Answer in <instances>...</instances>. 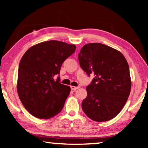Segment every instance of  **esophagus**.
<instances>
[{"mask_svg":"<svg viewBox=\"0 0 148 148\" xmlns=\"http://www.w3.org/2000/svg\"><path fill=\"white\" fill-rule=\"evenodd\" d=\"M71 88L72 90H73V91H76V90L78 89L79 88V87H75V86H71Z\"/></svg>","mask_w":148,"mask_h":148,"instance_id":"1","label":"esophagus"}]
</instances>
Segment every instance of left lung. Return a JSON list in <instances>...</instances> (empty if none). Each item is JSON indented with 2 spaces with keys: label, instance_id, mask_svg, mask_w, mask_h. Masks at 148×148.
<instances>
[{
  "label": "left lung",
  "instance_id": "left-lung-1",
  "mask_svg": "<svg viewBox=\"0 0 148 148\" xmlns=\"http://www.w3.org/2000/svg\"><path fill=\"white\" fill-rule=\"evenodd\" d=\"M78 60L88 76L95 74L86 87L87 95L82 102L84 113L97 122L114 118L126 104L131 92L128 62L118 50L101 43L86 44Z\"/></svg>",
  "mask_w": 148,
  "mask_h": 148
}]
</instances>
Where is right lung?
Masks as SVG:
<instances>
[{
  "instance_id": "obj_1",
  "label": "right lung",
  "mask_w": 148,
  "mask_h": 148,
  "mask_svg": "<svg viewBox=\"0 0 148 148\" xmlns=\"http://www.w3.org/2000/svg\"><path fill=\"white\" fill-rule=\"evenodd\" d=\"M76 47L57 40L34 45L20 61L17 91L23 106L32 116L49 119L58 114L64 106L71 87L59 83L61 66L73 54Z\"/></svg>"
}]
</instances>
